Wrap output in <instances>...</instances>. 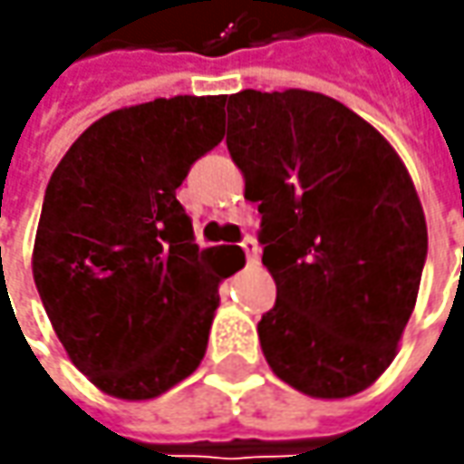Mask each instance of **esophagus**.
Wrapping results in <instances>:
<instances>
[{
	"label": "esophagus",
	"mask_w": 464,
	"mask_h": 464,
	"mask_svg": "<svg viewBox=\"0 0 464 464\" xmlns=\"http://www.w3.org/2000/svg\"><path fill=\"white\" fill-rule=\"evenodd\" d=\"M242 250H245V256H247V263L250 266H256L260 260V247H258V242L253 240V237H247V240L242 242Z\"/></svg>",
	"instance_id": "obj_1"
}]
</instances>
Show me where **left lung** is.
I'll use <instances>...</instances> for the list:
<instances>
[{
  "label": "left lung",
  "mask_w": 464,
  "mask_h": 464,
  "mask_svg": "<svg viewBox=\"0 0 464 464\" xmlns=\"http://www.w3.org/2000/svg\"><path fill=\"white\" fill-rule=\"evenodd\" d=\"M227 150L276 281L258 323L266 362L310 398L362 392L419 296L429 235L411 172L372 123L310 90L229 95Z\"/></svg>",
  "instance_id": "1"
}]
</instances>
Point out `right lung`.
Instances as JSON below:
<instances>
[{
    "label": "right lung",
    "mask_w": 464,
    "mask_h": 464,
    "mask_svg": "<svg viewBox=\"0 0 464 464\" xmlns=\"http://www.w3.org/2000/svg\"><path fill=\"white\" fill-rule=\"evenodd\" d=\"M227 95L118 108L69 147L45 188L33 278L66 356L118 401H152L206 353L237 247H198L175 188L224 139Z\"/></svg>",
    "instance_id": "add662e5"
}]
</instances>
